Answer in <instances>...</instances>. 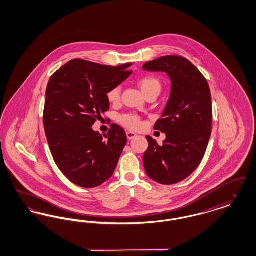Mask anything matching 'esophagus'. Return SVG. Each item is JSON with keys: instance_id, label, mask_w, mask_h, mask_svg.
I'll return each instance as SVG.
<instances>
[{"instance_id": "34e87169", "label": "esophagus", "mask_w": 256, "mask_h": 256, "mask_svg": "<svg viewBox=\"0 0 256 256\" xmlns=\"http://www.w3.org/2000/svg\"><path fill=\"white\" fill-rule=\"evenodd\" d=\"M136 136H137V135L134 134V132H126V137H128V140H132Z\"/></svg>"}]
</instances>
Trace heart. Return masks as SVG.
I'll return each instance as SVG.
<instances>
[{"mask_svg":"<svg viewBox=\"0 0 256 256\" xmlns=\"http://www.w3.org/2000/svg\"><path fill=\"white\" fill-rule=\"evenodd\" d=\"M137 84L143 94L146 96L148 93L158 94L161 91L162 84L158 78L154 76H144L140 78L137 82ZM122 87L120 86H114L108 92V98L111 102H116L119 100L121 96ZM121 122L128 128L135 130L140 126V119L135 115H126L121 118Z\"/></svg>","mask_w":256,"mask_h":256,"instance_id":"obj_1","label":"heart"}]
</instances>
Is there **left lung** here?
<instances>
[{"label": "left lung", "mask_w": 256, "mask_h": 256, "mask_svg": "<svg viewBox=\"0 0 256 256\" xmlns=\"http://www.w3.org/2000/svg\"><path fill=\"white\" fill-rule=\"evenodd\" d=\"M143 70L165 72L170 94L154 130L166 134L163 145L150 136L143 162L152 180L170 185L188 178L206 150L212 128L211 93L206 78L182 56H167L143 65Z\"/></svg>", "instance_id": "left-lung-1"}]
</instances>
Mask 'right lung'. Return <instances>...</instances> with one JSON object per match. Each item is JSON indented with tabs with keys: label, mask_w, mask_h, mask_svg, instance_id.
<instances>
[{
	"label": "right lung",
	"mask_w": 256,
	"mask_h": 256,
	"mask_svg": "<svg viewBox=\"0 0 256 256\" xmlns=\"http://www.w3.org/2000/svg\"><path fill=\"white\" fill-rule=\"evenodd\" d=\"M132 63L100 65L73 60L50 78L43 122L54 160L74 184L94 188L110 180L126 144V135L112 124L108 134L93 130L110 110L108 92L130 76ZM107 138L104 140L103 137Z\"/></svg>",
	"instance_id": "1"
}]
</instances>
